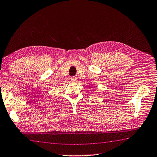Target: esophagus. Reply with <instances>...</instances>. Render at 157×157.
<instances>
[{
  "label": "esophagus",
  "mask_w": 157,
  "mask_h": 157,
  "mask_svg": "<svg viewBox=\"0 0 157 157\" xmlns=\"http://www.w3.org/2000/svg\"><path fill=\"white\" fill-rule=\"evenodd\" d=\"M70 80H71L72 82H76V80H77V78L75 77V76H72V77L70 78Z\"/></svg>",
  "instance_id": "1"
}]
</instances>
